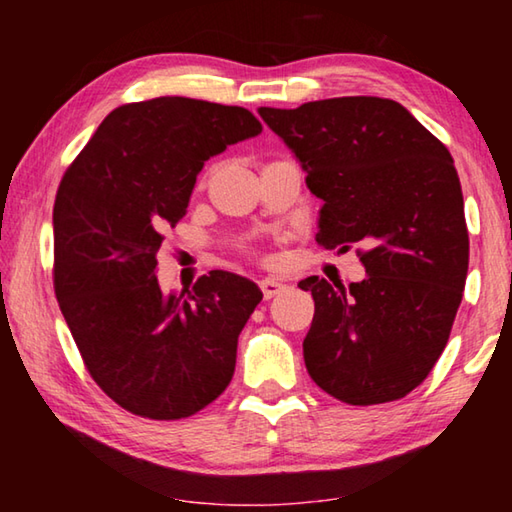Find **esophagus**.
Returning a JSON list of instances; mask_svg holds the SVG:
<instances>
[{
	"label": "esophagus",
	"instance_id": "34e87169",
	"mask_svg": "<svg viewBox=\"0 0 512 512\" xmlns=\"http://www.w3.org/2000/svg\"><path fill=\"white\" fill-rule=\"evenodd\" d=\"M259 287H262V293L266 300H271L275 296H280V293L287 291V284H282L280 280H275V277H264L262 282H259Z\"/></svg>",
	"mask_w": 512,
	"mask_h": 512
}]
</instances>
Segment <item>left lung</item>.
Instances as JSON below:
<instances>
[{
	"label": "left lung",
	"instance_id": "8db88e82",
	"mask_svg": "<svg viewBox=\"0 0 512 512\" xmlns=\"http://www.w3.org/2000/svg\"><path fill=\"white\" fill-rule=\"evenodd\" d=\"M323 201L318 244H361L366 280L298 282L314 296L302 341L309 377L354 406L393 402L443 354L461 305L470 241L454 160L402 103L339 97L257 108Z\"/></svg>",
	"mask_w": 512,
	"mask_h": 512
}]
</instances>
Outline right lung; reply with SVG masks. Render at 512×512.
<instances>
[{"mask_svg": "<svg viewBox=\"0 0 512 512\" xmlns=\"http://www.w3.org/2000/svg\"><path fill=\"white\" fill-rule=\"evenodd\" d=\"M262 133L253 112L189 97L112 110L54 203L60 311L101 391L126 411L180 420L228 388L237 339L262 300L248 277L210 271L160 289L164 228L187 214L203 164Z\"/></svg>", "mask_w": 512, "mask_h": 512, "instance_id": "1", "label": "right lung"}]
</instances>
